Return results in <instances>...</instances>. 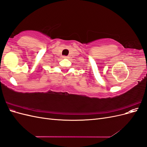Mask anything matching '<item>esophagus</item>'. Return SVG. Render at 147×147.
I'll use <instances>...</instances> for the list:
<instances>
[{
    "label": "esophagus",
    "mask_w": 147,
    "mask_h": 147,
    "mask_svg": "<svg viewBox=\"0 0 147 147\" xmlns=\"http://www.w3.org/2000/svg\"><path fill=\"white\" fill-rule=\"evenodd\" d=\"M63 57H64V58H67L68 56H63Z\"/></svg>",
    "instance_id": "34e87169"
}]
</instances>
